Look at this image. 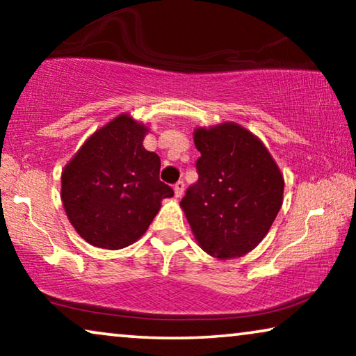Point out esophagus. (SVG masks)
<instances>
[{
    "mask_svg": "<svg viewBox=\"0 0 356 356\" xmlns=\"http://www.w3.org/2000/svg\"><path fill=\"white\" fill-rule=\"evenodd\" d=\"M173 191H175V196H177V197H181V196H183V193H184V183H183V181L175 183Z\"/></svg>",
    "mask_w": 356,
    "mask_h": 356,
    "instance_id": "esophagus-1",
    "label": "esophagus"
}]
</instances>
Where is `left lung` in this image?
I'll list each match as a JSON object with an SVG mask.
<instances>
[{"instance_id": "8db88e82", "label": "left lung", "mask_w": 356, "mask_h": 356, "mask_svg": "<svg viewBox=\"0 0 356 356\" xmlns=\"http://www.w3.org/2000/svg\"><path fill=\"white\" fill-rule=\"evenodd\" d=\"M194 144L199 179L179 202L193 235L217 259L245 256L280 211L284 175L262 140L233 121L196 128Z\"/></svg>"}]
</instances>
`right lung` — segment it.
Segmentation results:
<instances>
[{
	"instance_id": "right-lung-1",
	"label": "right lung",
	"mask_w": 356,
	"mask_h": 356,
	"mask_svg": "<svg viewBox=\"0 0 356 356\" xmlns=\"http://www.w3.org/2000/svg\"><path fill=\"white\" fill-rule=\"evenodd\" d=\"M149 126L121 113L86 139L61 173V201L77 235L121 250L147 232L173 189L160 181V159L144 149Z\"/></svg>"
}]
</instances>
